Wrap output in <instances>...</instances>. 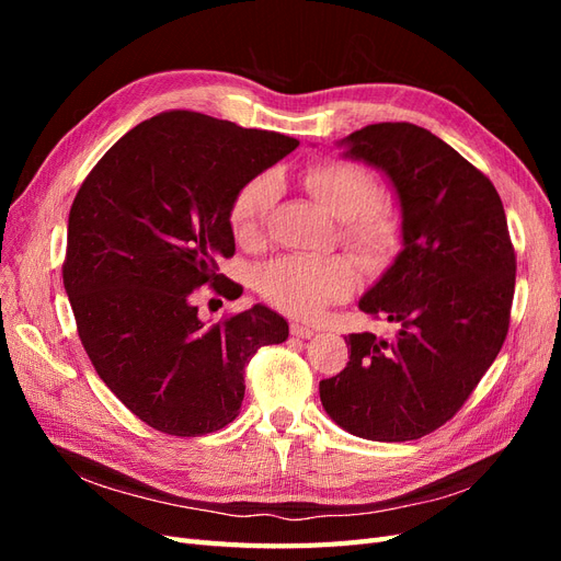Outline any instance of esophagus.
I'll use <instances>...</instances> for the list:
<instances>
[{"mask_svg": "<svg viewBox=\"0 0 561 561\" xmlns=\"http://www.w3.org/2000/svg\"><path fill=\"white\" fill-rule=\"evenodd\" d=\"M290 334L297 336V339H309V336L316 334V330H313V328H307V325H299V322H293V325H290Z\"/></svg>", "mask_w": 561, "mask_h": 561, "instance_id": "1", "label": "esophagus"}]
</instances>
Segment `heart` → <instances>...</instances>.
<instances>
[{
	"label": "heart",
	"mask_w": 561,
	"mask_h": 561,
	"mask_svg": "<svg viewBox=\"0 0 561 561\" xmlns=\"http://www.w3.org/2000/svg\"><path fill=\"white\" fill-rule=\"evenodd\" d=\"M311 196L334 215L342 241L365 264L381 266L402 248V219L379 201V184L365 168L342 159H325L301 173ZM278 198V180L260 173L245 180L229 203V227L241 245H257L266 219ZM358 276L344 254H285L262 266L260 295L297 318H316L334 301L346 299Z\"/></svg>",
	"instance_id": "b5f03b06"
}]
</instances>
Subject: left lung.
<instances>
[{"mask_svg":"<svg viewBox=\"0 0 561 561\" xmlns=\"http://www.w3.org/2000/svg\"><path fill=\"white\" fill-rule=\"evenodd\" d=\"M344 142L400 196L404 248L360 299V311L398 332L348 334V363L320 381V402L353 435L404 443L445 426L496 360L511 328L515 248L496 186L431 130L386 122Z\"/></svg>","mask_w":561,"mask_h":561,"instance_id":"left-lung-1","label":"left lung"}]
</instances>
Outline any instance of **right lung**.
<instances>
[{
  "instance_id": "right-lung-1",
  "label": "right lung",
  "mask_w": 561,
  "mask_h": 561,
  "mask_svg": "<svg viewBox=\"0 0 561 561\" xmlns=\"http://www.w3.org/2000/svg\"><path fill=\"white\" fill-rule=\"evenodd\" d=\"M297 145L201 112H161L79 186L62 262L77 332L98 377L154 431L225 428L239 416L252 355L287 339V322L260 304L203 325L192 297L203 285L241 297L217 266L236 252L231 196Z\"/></svg>"
}]
</instances>
